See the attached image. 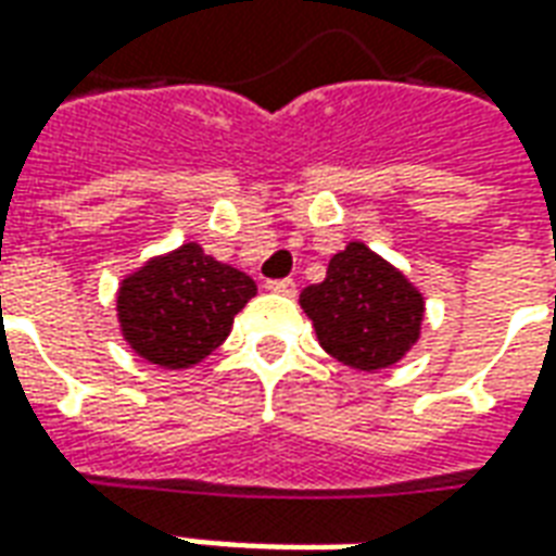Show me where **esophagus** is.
Returning <instances> with one entry per match:
<instances>
[{"label":"esophagus","mask_w":556,"mask_h":556,"mask_svg":"<svg viewBox=\"0 0 556 556\" xmlns=\"http://www.w3.org/2000/svg\"><path fill=\"white\" fill-rule=\"evenodd\" d=\"M265 289L277 291V294H286V298H294V294H298V286H294V279H270Z\"/></svg>","instance_id":"obj_1"}]
</instances>
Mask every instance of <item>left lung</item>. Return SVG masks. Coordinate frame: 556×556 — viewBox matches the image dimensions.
Returning a JSON list of instances; mask_svg holds the SVG:
<instances>
[{
  "label": "left lung",
  "instance_id": "left-lung-1",
  "mask_svg": "<svg viewBox=\"0 0 556 556\" xmlns=\"http://www.w3.org/2000/svg\"><path fill=\"white\" fill-rule=\"evenodd\" d=\"M301 309L318 345L354 372L396 366L419 342L426 321L422 291L363 241L330 258L327 277L301 291Z\"/></svg>",
  "mask_w": 556,
  "mask_h": 556
}]
</instances>
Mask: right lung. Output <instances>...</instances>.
Returning a JSON list of instances; mask_svg holds the SVG:
<instances>
[{
  "label": "right lung",
  "instance_id": "add662e5",
  "mask_svg": "<svg viewBox=\"0 0 556 556\" xmlns=\"http://www.w3.org/2000/svg\"><path fill=\"white\" fill-rule=\"evenodd\" d=\"M255 291L253 277L187 241L151 255L118 282L115 315L134 354L151 366L181 372L226 342L235 315Z\"/></svg>",
  "mask_w": 556,
  "mask_h": 556
}]
</instances>
